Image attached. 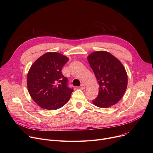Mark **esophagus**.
<instances>
[{
  "mask_svg": "<svg viewBox=\"0 0 153 153\" xmlns=\"http://www.w3.org/2000/svg\"><path fill=\"white\" fill-rule=\"evenodd\" d=\"M85 88V85H84V84H82L81 85V86H80V89H82V90L84 89Z\"/></svg>",
  "mask_w": 153,
  "mask_h": 153,
  "instance_id": "esophagus-1",
  "label": "esophagus"
}]
</instances>
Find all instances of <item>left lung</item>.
I'll return each mask as SVG.
<instances>
[{
	"label": "left lung",
	"mask_w": 153,
	"mask_h": 153,
	"mask_svg": "<svg viewBox=\"0 0 153 153\" xmlns=\"http://www.w3.org/2000/svg\"><path fill=\"white\" fill-rule=\"evenodd\" d=\"M99 84L95 106L107 108L116 104L123 97L128 84V77L122 64L106 51H95L87 57Z\"/></svg>",
	"instance_id": "left-lung-1"
}]
</instances>
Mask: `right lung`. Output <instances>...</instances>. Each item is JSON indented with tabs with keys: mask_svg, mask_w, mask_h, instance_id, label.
Instances as JSON below:
<instances>
[{
	"mask_svg": "<svg viewBox=\"0 0 153 153\" xmlns=\"http://www.w3.org/2000/svg\"><path fill=\"white\" fill-rule=\"evenodd\" d=\"M68 59L58 53H46L32 64L27 76V87L31 97L39 107L54 110L69 101L73 89L68 87V79L61 72Z\"/></svg>",
	"mask_w": 153,
	"mask_h": 153,
	"instance_id": "right-lung-1",
	"label": "right lung"
}]
</instances>
